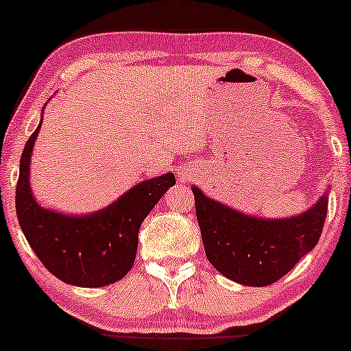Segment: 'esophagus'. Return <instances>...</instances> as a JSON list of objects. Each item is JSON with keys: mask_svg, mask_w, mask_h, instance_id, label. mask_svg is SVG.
I'll use <instances>...</instances> for the list:
<instances>
[{"mask_svg": "<svg viewBox=\"0 0 351 351\" xmlns=\"http://www.w3.org/2000/svg\"><path fill=\"white\" fill-rule=\"evenodd\" d=\"M191 177V174H189V172H182L180 174V180H189Z\"/></svg>", "mask_w": 351, "mask_h": 351, "instance_id": "1", "label": "esophagus"}]
</instances>
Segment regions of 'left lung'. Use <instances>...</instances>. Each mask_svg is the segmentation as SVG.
I'll list each match as a JSON object with an SVG mask.
<instances>
[{"mask_svg": "<svg viewBox=\"0 0 351 351\" xmlns=\"http://www.w3.org/2000/svg\"><path fill=\"white\" fill-rule=\"evenodd\" d=\"M191 191L208 261L243 286L263 287L289 273L316 246L328 214L329 189L304 213L285 219L244 214L195 185Z\"/></svg>", "mask_w": 351, "mask_h": 351, "instance_id": "obj_1", "label": "left lung"}]
</instances>
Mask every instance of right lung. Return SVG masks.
I'll return each mask as SVG.
<instances>
[{
    "label": "right lung",
    "instance_id": "obj_1",
    "mask_svg": "<svg viewBox=\"0 0 351 351\" xmlns=\"http://www.w3.org/2000/svg\"><path fill=\"white\" fill-rule=\"evenodd\" d=\"M45 112V107L41 110ZM43 121L21 158L16 210L23 234L47 270L66 285L100 287L123 280L136 261L138 228L148 213L176 185L172 172L138 182L112 204L73 215L38 203L30 186L33 147Z\"/></svg>",
    "mask_w": 351,
    "mask_h": 351
}]
</instances>
